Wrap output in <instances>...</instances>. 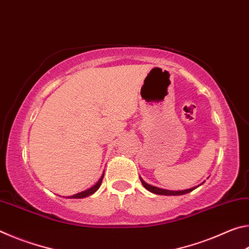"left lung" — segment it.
<instances>
[{
  "label": "left lung",
  "mask_w": 249,
  "mask_h": 249,
  "mask_svg": "<svg viewBox=\"0 0 249 249\" xmlns=\"http://www.w3.org/2000/svg\"><path fill=\"white\" fill-rule=\"evenodd\" d=\"M140 179L142 181V184L144 185L147 190L155 193V195H160V196H181V195H185V193L191 192L192 190H195V189L196 188V187H195V188L187 189V190H182V191H171V190H166V189H160L158 187H154V185L146 183L145 181L141 178V177H140Z\"/></svg>",
  "instance_id": "8db88e82"
}]
</instances>
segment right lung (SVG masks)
<instances>
[{
	"mask_svg": "<svg viewBox=\"0 0 249 249\" xmlns=\"http://www.w3.org/2000/svg\"><path fill=\"white\" fill-rule=\"evenodd\" d=\"M103 177H104V174L102 175V177H101L98 182H96L92 188L88 189V190H86V191H82V192H80V193H77V195H74V196H68V197H69V199H82V197H87V196H91V195H93V193L100 188L101 183H102Z\"/></svg>",
	"mask_w": 249,
	"mask_h": 249,
	"instance_id": "obj_1",
	"label": "right lung"
}]
</instances>
